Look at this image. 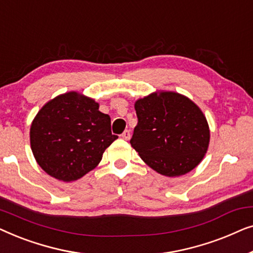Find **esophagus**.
Instances as JSON below:
<instances>
[{
	"label": "esophagus",
	"mask_w": 253,
	"mask_h": 253,
	"mask_svg": "<svg viewBox=\"0 0 253 253\" xmlns=\"http://www.w3.org/2000/svg\"><path fill=\"white\" fill-rule=\"evenodd\" d=\"M130 136H131V134H130V131L129 130H126L122 133V138H123V139H126V140H129L130 139Z\"/></svg>",
	"instance_id": "1"
}]
</instances>
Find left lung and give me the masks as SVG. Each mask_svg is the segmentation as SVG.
Masks as SVG:
<instances>
[{
    "label": "left lung",
    "mask_w": 253,
    "mask_h": 253,
    "mask_svg": "<svg viewBox=\"0 0 253 253\" xmlns=\"http://www.w3.org/2000/svg\"><path fill=\"white\" fill-rule=\"evenodd\" d=\"M138 124L130 144L148 167L176 177L188 174L205 157L210 126L188 96L158 91L134 102Z\"/></svg>",
    "instance_id": "obj_1"
}]
</instances>
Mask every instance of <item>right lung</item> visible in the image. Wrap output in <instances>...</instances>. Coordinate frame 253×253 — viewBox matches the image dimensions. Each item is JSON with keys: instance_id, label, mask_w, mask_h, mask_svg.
I'll list each match as a JSON object with an SVG mask.
<instances>
[{"instance_id": "add662e5", "label": "right lung", "mask_w": 253, "mask_h": 253, "mask_svg": "<svg viewBox=\"0 0 253 253\" xmlns=\"http://www.w3.org/2000/svg\"><path fill=\"white\" fill-rule=\"evenodd\" d=\"M115 139L109 115L100 112L94 99L76 91L44 103L30 129L38 165L63 182L76 181L94 169Z\"/></svg>"}]
</instances>
